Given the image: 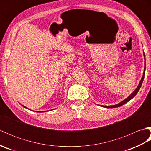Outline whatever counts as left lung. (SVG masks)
I'll list each match as a JSON object with an SVG mask.
<instances>
[{"instance_id":"8db88e82","label":"left lung","mask_w":151,"mask_h":151,"mask_svg":"<svg viewBox=\"0 0 151 151\" xmlns=\"http://www.w3.org/2000/svg\"><path fill=\"white\" fill-rule=\"evenodd\" d=\"M143 56H144V58H145V67H144V71H143V76H142V79H141V81L139 83L138 86H137V87L136 88V89H135V90L134 91L133 93H132L129 97H128L127 98H126L125 99H124V100L123 101H121V102H119V103H118L117 104H115V105H112V106H103V105H100L101 106H102V107H104V108H117V107H119L123 105L124 104H126L127 102H129V101H130L131 99H132V98H134L135 96L136 95V94L137 93V92L139 91V89L141 88V86H142V83H143V79H144V76H145V54H144L143 52Z\"/></svg>"}]
</instances>
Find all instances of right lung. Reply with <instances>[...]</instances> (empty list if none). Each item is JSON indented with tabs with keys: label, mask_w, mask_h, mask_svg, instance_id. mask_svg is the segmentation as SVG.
Segmentation results:
<instances>
[{
	"label": "right lung",
	"mask_w": 151,
	"mask_h": 151,
	"mask_svg": "<svg viewBox=\"0 0 151 151\" xmlns=\"http://www.w3.org/2000/svg\"><path fill=\"white\" fill-rule=\"evenodd\" d=\"M22 106H23L24 108H27V107H25V106H23V105H22ZM27 109H28V108H27ZM43 111H38V112H43Z\"/></svg>",
	"instance_id": "1"
}]
</instances>
